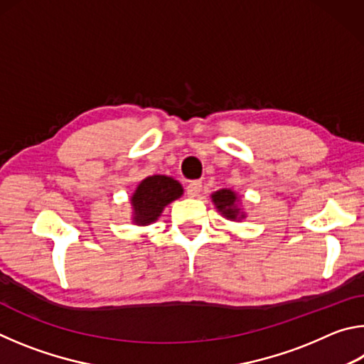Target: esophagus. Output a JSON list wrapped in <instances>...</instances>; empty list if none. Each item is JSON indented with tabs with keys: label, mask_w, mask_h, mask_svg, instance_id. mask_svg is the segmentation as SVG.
<instances>
[{
	"label": "esophagus",
	"mask_w": 364,
	"mask_h": 364,
	"mask_svg": "<svg viewBox=\"0 0 364 364\" xmlns=\"http://www.w3.org/2000/svg\"><path fill=\"white\" fill-rule=\"evenodd\" d=\"M200 189H202V183H200L199 180L189 181L188 186H186V194H188L189 197H196V196H199Z\"/></svg>",
	"instance_id": "obj_1"
}]
</instances>
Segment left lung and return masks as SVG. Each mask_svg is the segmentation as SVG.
Wrapping results in <instances>:
<instances>
[{
  "label": "left lung",
  "instance_id": "1",
  "mask_svg": "<svg viewBox=\"0 0 364 364\" xmlns=\"http://www.w3.org/2000/svg\"><path fill=\"white\" fill-rule=\"evenodd\" d=\"M237 194L231 189H220L217 193L212 194V202L215 207L218 208V212L223 215L225 218L232 221L245 217L244 212L237 207Z\"/></svg>",
  "mask_w": 364,
  "mask_h": 364
}]
</instances>
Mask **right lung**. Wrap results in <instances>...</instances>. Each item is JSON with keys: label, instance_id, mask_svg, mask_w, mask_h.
Instances as JSON below:
<instances>
[{"label": "right lung", "instance_id": "add662e5", "mask_svg": "<svg viewBox=\"0 0 364 364\" xmlns=\"http://www.w3.org/2000/svg\"><path fill=\"white\" fill-rule=\"evenodd\" d=\"M183 196V186L171 176L154 175L138 184L132 196L133 223L139 226L156 221L170 202Z\"/></svg>", "mask_w": 364, "mask_h": 364}]
</instances>
